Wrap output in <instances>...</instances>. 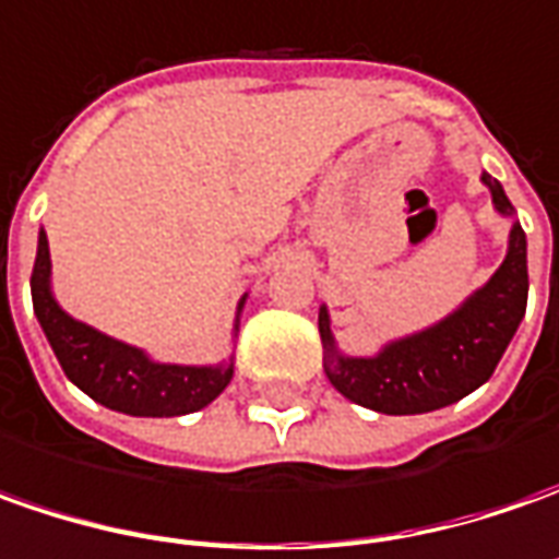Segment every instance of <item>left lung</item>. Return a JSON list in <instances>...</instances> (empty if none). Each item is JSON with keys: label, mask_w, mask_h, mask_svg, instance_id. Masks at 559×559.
<instances>
[{"label": "left lung", "mask_w": 559, "mask_h": 559, "mask_svg": "<svg viewBox=\"0 0 559 559\" xmlns=\"http://www.w3.org/2000/svg\"><path fill=\"white\" fill-rule=\"evenodd\" d=\"M491 201L510 213L504 188L483 176ZM530 272H526V235L520 222L510 228L508 260L491 281L473 294L454 316L436 328L399 340L377 358H343L334 353L328 309L318 312V331L328 349L324 371L349 402L380 414H424L445 408L483 386L508 349L510 337L526 316Z\"/></svg>", "instance_id": "1"}]
</instances>
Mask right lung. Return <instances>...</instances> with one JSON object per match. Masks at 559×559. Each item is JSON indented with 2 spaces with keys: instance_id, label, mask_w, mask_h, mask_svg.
I'll return each mask as SVG.
<instances>
[{
  "instance_id": "right-lung-1",
  "label": "right lung",
  "mask_w": 559,
  "mask_h": 559,
  "mask_svg": "<svg viewBox=\"0 0 559 559\" xmlns=\"http://www.w3.org/2000/svg\"><path fill=\"white\" fill-rule=\"evenodd\" d=\"M49 241L39 235V250L29 275L33 312L39 318L64 374L107 408L135 417H176L201 412L231 380L228 368H182L154 365L135 346L110 340L61 312L49 290Z\"/></svg>"
}]
</instances>
